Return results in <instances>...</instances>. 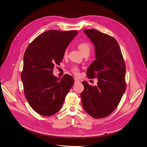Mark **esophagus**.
I'll return each instance as SVG.
<instances>
[{
	"label": "esophagus",
	"instance_id": "1",
	"mask_svg": "<svg viewBox=\"0 0 147 147\" xmlns=\"http://www.w3.org/2000/svg\"><path fill=\"white\" fill-rule=\"evenodd\" d=\"M74 82H75V83H79V82H80V81H79L78 79L75 78V79H74Z\"/></svg>",
	"mask_w": 147,
	"mask_h": 147
}]
</instances>
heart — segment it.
I'll list each match as a JSON object with an SVG mask.
<instances>
[{
	"instance_id": "heart-1",
	"label": "heart",
	"mask_w": 147,
	"mask_h": 147,
	"mask_svg": "<svg viewBox=\"0 0 147 147\" xmlns=\"http://www.w3.org/2000/svg\"><path fill=\"white\" fill-rule=\"evenodd\" d=\"M78 48L80 50V51L83 54V55H84V54H87V55H88L90 52V51L91 46L89 42L84 41V42H80L79 43H78ZM67 53H68L67 50H65L64 52V53H63V56L64 58L67 57ZM71 71L76 76L79 75V68L78 67H77V66L73 67L71 69Z\"/></svg>"
}]
</instances>
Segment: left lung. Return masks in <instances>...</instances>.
<instances>
[{
    "instance_id": "8db88e82",
    "label": "left lung",
    "mask_w": 147,
    "mask_h": 147,
    "mask_svg": "<svg viewBox=\"0 0 147 147\" xmlns=\"http://www.w3.org/2000/svg\"><path fill=\"white\" fill-rule=\"evenodd\" d=\"M95 46L96 59L86 71L89 79H98L93 86L82 82L81 93L84 110L91 117L101 119L117 107L126 89V67L119 45L115 38L95 29L84 30Z\"/></svg>"
}]
</instances>
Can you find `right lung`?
<instances>
[{"label": "right lung", "instance_id": "obj_1", "mask_svg": "<svg viewBox=\"0 0 147 147\" xmlns=\"http://www.w3.org/2000/svg\"><path fill=\"white\" fill-rule=\"evenodd\" d=\"M79 32L50 30L30 43L24 55L21 78L24 94L31 107L45 116L57 113L73 85L72 76L65 74L61 79L53 75L59 65L67 46Z\"/></svg>", "mask_w": 147, "mask_h": 147}]
</instances>
